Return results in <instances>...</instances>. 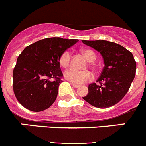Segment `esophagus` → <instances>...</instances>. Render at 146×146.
I'll use <instances>...</instances> for the list:
<instances>
[{"label":"esophagus","mask_w":146,"mask_h":146,"mask_svg":"<svg viewBox=\"0 0 146 146\" xmlns=\"http://www.w3.org/2000/svg\"><path fill=\"white\" fill-rule=\"evenodd\" d=\"M72 86H73V87L76 88H79V87H80V86H79V85L74 84V83H72Z\"/></svg>","instance_id":"esophagus-1"}]
</instances>
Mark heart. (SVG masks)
Instances as JSON below:
<instances>
[{
  "instance_id": "b5f03b06",
  "label": "heart",
  "mask_w": 146,
  "mask_h": 146,
  "mask_svg": "<svg viewBox=\"0 0 146 146\" xmlns=\"http://www.w3.org/2000/svg\"><path fill=\"white\" fill-rule=\"evenodd\" d=\"M82 53L86 56L88 61L93 62L96 60V55L93 50H89V49H85L82 50ZM71 60H72V54L69 50H66L63 52L60 56L59 64L62 67L67 68L70 66ZM91 66L92 67H94L92 64H91ZM64 77L70 82L78 85L85 83L88 81L91 80L93 78L92 74L88 70L79 71L74 69H69L65 71Z\"/></svg>"
}]
</instances>
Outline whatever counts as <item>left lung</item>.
Returning a JSON list of instances; mask_svg holds the SVG:
<instances>
[{"label": "left lung", "instance_id": "left-lung-1", "mask_svg": "<svg viewBox=\"0 0 146 146\" xmlns=\"http://www.w3.org/2000/svg\"><path fill=\"white\" fill-rule=\"evenodd\" d=\"M85 44L102 55L104 66L96 82L88 86L83 99L99 108H107L119 102L129 91L136 73V61L131 52L114 42L82 40Z\"/></svg>", "mask_w": 146, "mask_h": 146}]
</instances>
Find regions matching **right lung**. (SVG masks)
<instances>
[{"mask_svg":"<svg viewBox=\"0 0 146 146\" xmlns=\"http://www.w3.org/2000/svg\"><path fill=\"white\" fill-rule=\"evenodd\" d=\"M77 42L78 39L47 38L23 50L13 70V90L24 108L41 112L53 104L63 78L60 56Z\"/></svg>","mask_w":146,"mask_h":146,"instance_id":"right-lung-1","label":"right lung"}]
</instances>
